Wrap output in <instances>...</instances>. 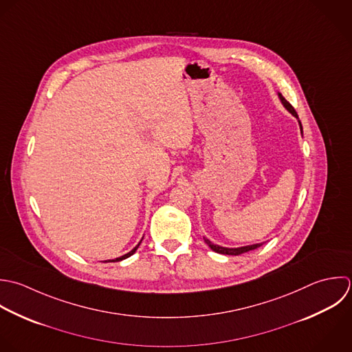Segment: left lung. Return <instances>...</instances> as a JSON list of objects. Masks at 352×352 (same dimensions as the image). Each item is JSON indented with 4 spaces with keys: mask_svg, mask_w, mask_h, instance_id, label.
I'll list each match as a JSON object with an SVG mask.
<instances>
[{
    "mask_svg": "<svg viewBox=\"0 0 352 352\" xmlns=\"http://www.w3.org/2000/svg\"><path fill=\"white\" fill-rule=\"evenodd\" d=\"M278 96H280V100L283 101L284 107H285L294 116H296V118L299 119L298 112L295 111V108L283 97V94H278ZM300 129H302V124H300ZM204 240H206V243L208 244V247H210L212 251H215V252H218V254H223V255H241V254H245V252H248V251L256 250V248H259V247L263 245V243H261V244H254V245H247V247H240V248H225V247H219V245L212 244L208 239H204Z\"/></svg>",
    "mask_w": 352,
    "mask_h": 352,
    "instance_id": "1",
    "label": "left lung"
}]
</instances>
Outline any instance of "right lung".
<instances>
[{
    "label": "right lung",
    "mask_w": 352,
    "mask_h": 352,
    "mask_svg": "<svg viewBox=\"0 0 352 352\" xmlns=\"http://www.w3.org/2000/svg\"><path fill=\"white\" fill-rule=\"evenodd\" d=\"M141 241H142V240H141ZM140 244H141V243H140ZM140 244H138V245H137V247H135V248H133V250H131V251H130V252H129V254H126V255H123V256H120V258H116V259H112V261H108V262H119V261H123V259H126V258H129V256H131V255H133V254H134V252H135V251H137V248H138V247H140Z\"/></svg>",
    "instance_id": "1"
}]
</instances>
